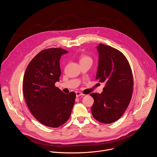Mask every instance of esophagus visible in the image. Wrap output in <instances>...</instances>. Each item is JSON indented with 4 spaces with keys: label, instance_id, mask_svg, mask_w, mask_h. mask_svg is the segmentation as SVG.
<instances>
[{
    "label": "esophagus",
    "instance_id": "34e87169",
    "mask_svg": "<svg viewBox=\"0 0 157 157\" xmlns=\"http://www.w3.org/2000/svg\"><path fill=\"white\" fill-rule=\"evenodd\" d=\"M75 94H76V97H80V96L85 95H83V94L82 93H81V92H80V91H76V92H75Z\"/></svg>",
    "mask_w": 157,
    "mask_h": 157
}]
</instances>
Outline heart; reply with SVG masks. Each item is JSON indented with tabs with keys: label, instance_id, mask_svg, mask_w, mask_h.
Listing matches in <instances>:
<instances>
[{
	"label": "heart",
	"instance_id": "obj_1",
	"mask_svg": "<svg viewBox=\"0 0 157 157\" xmlns=\"http://www.w3.org/2000/svg\"><path fill=\"white\" fill-rule=\"evenodd\" d=\"M92 62V59L90 57L82 54L80 57V64L82 63V62Z\"/></svg>",
	"mask_w": 157,
	"mask_h": 157
}]
</instances>
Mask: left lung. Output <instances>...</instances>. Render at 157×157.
<instances>
[{"label":"left lung","mask_w":157,"mask_h":157,"mask_svg":"<svg viewBox=\"0 0 157 157\" xmlns=\"http://www.w3.org/2000/svg\"><path fill=\"white\" fill-rule=\"evenodd\" d=\"M98 66L96 78L105 82L101 93L90 94L94 99L93 117L109 124L118 120L126 110L133 91V77L129 62L117 49L103 44L97 46Z\"/></svg>","instance_id":"left-lung-1"}]
</instances>
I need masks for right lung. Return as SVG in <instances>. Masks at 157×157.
Masks as SVG:
<instances>
[{"label":"right lung","mask_w":157,"mask_h":157,"mask_svg":"<svg viewBox=\"0 0 157 157\" xmlns=\"http://www.w3.org/2000/svg\"><path fill=\"white\" fill-rule=\"evenodd\" d=\"M67 52L61 48L41 51L31 60L23 77V95L30 112L51 128H58L69 119L75 103L74 92L66 94L55 86L61 74L60 57Z\"/></svg>","instance_id":"obj_1"}]
</instances>
